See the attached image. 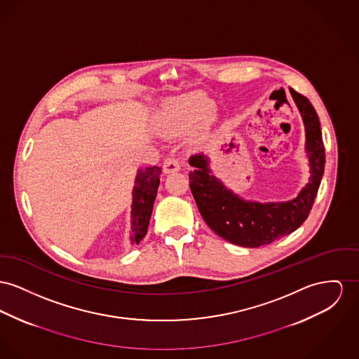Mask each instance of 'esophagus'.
Here are the masks:
<instances>
[{
  "label": "esophagus",
  "mask_w": 359,
  "mask_h": 359,
  "mask_svg": "<svg viewBox=\"0 0 359 359\" xmlns=\"http://www.w3.org/2000/svg\"><path fill=\"white\" fill-rule=\"evenodd\" d=\"M181 166H182V165H181V162H180L178 158L170 156V158H168V159L165 161V163H163V171H165L166 174H171V172L180 171Z\"/></svg>",
  "instance_id": "34e87169"
}]
</instances>
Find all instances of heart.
<instances>
[{
  "mask_svg": "<svg viewBox=\"0 0 359 359\" xmlns=\"http://www.w3.org/2000/svg\"><path fill=\"white\" fill-rule=\"evenodd\" d=\"M212 114L214 104L208 99L197 94H182L163 100L154 121L163 136L175 137L210 120Z\"/></svg>",
  "mask_w": 359,
  "mask_h": 359,
  "instance_id": "b5f03b06",
  "label": "heart"
}]
</instances>
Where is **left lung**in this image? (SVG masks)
<instances>
[{
  "label": "left lung",
  "instance_id": "1",
  "mask_svg": "<svg viewBox=\"0 0 359 359\" xmlns=\"http://www.w3.org/2000/svg\"><path fill=\"white\" fill-rule=\"evenodd\" d=\"M291 96L305 125V151L309 161V182L292 200L259 203L239 197L229 189L210 168V158L193 155L189 165V187L197 208L208 227L230 243L259 248L295 231L309 215L324 174L325 149L318 116L305 97L292 88Z\"/></svg>",
  "mask_w": 359,
  "mask_h": 359
}]
</instances>
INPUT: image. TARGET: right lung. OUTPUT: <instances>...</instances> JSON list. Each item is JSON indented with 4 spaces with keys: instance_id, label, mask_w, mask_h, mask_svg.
Returning a JSON list of instances; mask_svg holds the SVG:
<instances>
[{
    "instance_id": "right-lung-1",
    "label": "right lung",
    "mask_w": 359,
    "mask_h": 359,
    "mask_svg": "<svg viewBox=\"0 0 359 359\" xmlns=\"http://www.w3.org/2000/svg\"><path fill=\"white\" fill-rule=\"evenodd\" d=\"M162 168H139L135 187L132 191V212H130V243L137 245L145 237L158 187L161 182Z\"/></svg>"
}]
</instances>
